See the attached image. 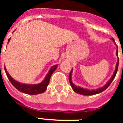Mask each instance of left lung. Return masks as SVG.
Instances as JSON below:
<instances>
[{"label":"left lung","instance_id":"left-lung-1","mask_svg":"<svg viewBox=\"0 0 123 123\" xmlns=\"http://www.w3.org/2000/svg\"><path fill=\"white\" fill-rule=\"evenodd\" d=\"M112 41L115 42V44H116L115 42V40L114 39L112 38ZM116 54H117V56H118V47H117V52H116ZM118 65H119V58L118 59V62H117V66H116V68H115V70L114 71L113 75L111 78H110L109 81L107 82V83L105 84V86H104L103 87L100 88H98L97 89L95 90H88L86 89H84V88L81 87L79 86H76V85H74L72 82V79H71V75H72V71H73V68L71 69V72L69 73V82H70V84H71V87H72L73 89V91H74L75 92H76L78 94H81V95H95V94H99V93H101L103 91H105V89H106L110 85V84L113 81V79H115V76H116V74L117 73V71H118Z\"/></svg>","mask_w":123,"mask_h":123}]
</instances>
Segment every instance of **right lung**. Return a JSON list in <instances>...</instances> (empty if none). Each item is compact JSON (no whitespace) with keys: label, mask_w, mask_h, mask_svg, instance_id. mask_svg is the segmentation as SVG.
<instances>
[{"label":"right lung","mask_w":123,"mask_h":123,"mask_svg":"<svg viewBox=\"0 0 123 123\" xmlns=\"http://www.w3.org/2000/svg\"><path fill=\"white\" fill-rule=\"evenodd\" d=\"M10 40V38L8 39V43L9 42ZM57 66H58V65H55L51 67L50 69L49 70L47 74L46 75L44 81H42L41 83L37 84H26L20 83L18 81H15V79H13L11 77V76H10L9 73H8L5 67H4V69H5L6 76L8 77V79L12 83V84L19 92H21L23 93H25V94H29V95H37V94H42L46 91L47 87L49 84L51 76L53 74V73L55 71V69L57 68Z\"/></svg>","instance_id":"1"}]
</instances>
